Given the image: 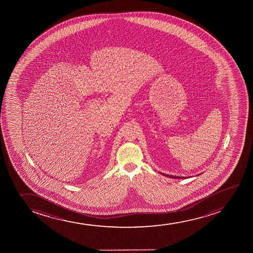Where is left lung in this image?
I'll use <instances>...</instances> for the list:
<instances>
[{"label":"left lung","instance_id":"8db88e82","mask_svg":"<svg viewBox=\"0 0 253 253\" xmlns=\"http://www.w3.org/2000/svg\"><path fill=\"white\" fill-rule=\"evenodd\" d=\"M164 175H166V176H168V177L170 178H177V179H180V178H186V177H180V176H174V175H169V174H165Z\"/></svg>","mask_w":253,"mask_h":253}]
</instances>
